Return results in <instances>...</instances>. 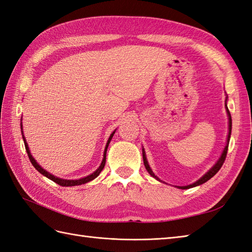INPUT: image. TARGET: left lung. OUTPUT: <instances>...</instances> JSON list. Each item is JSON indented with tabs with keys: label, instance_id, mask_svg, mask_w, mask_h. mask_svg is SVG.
Instances as JSON below:
<instances>
[{
	"label": "left lung",
	"instance_id": "1",
	"mask_svg": "<svg viewBox=\"0 0 252 252\" xmlns=\"http://www.w3.org/2000/svg\"><path fill=\"white\" fill-rule=\"evenodd\" d=\"M226 110H227V115H228V135H227V144H226L225 148H224V151H223V153H222V155H221L220 159L218 160V162L215 164V167L209 170L208 172L202 176V178H200L197 182H195L194 184H190V185H187V186H180L179 189H190V187H195V186H198V185H201V184L205 183V182H207L208 180H210V179L212 178V176H215V175L218 173V171L221 169V167L223 165L224 161H225L226 154H227V148H228V143H229V137H231V132H232V117H231V114H229V110H228V108H227V106H226ZM143 161H144V165H145L146 170L148 171V173L151 174L152 176H154L155 179L159 180V179L157 178V176L154 174V172L152 171L151 167H149V164H148V162H147V159H146V157H145V152H144V149H143Z\"/></svg>",
	"mask_w": 252,
	"mask_h": 252
}]
</instances>
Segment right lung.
Here are the masks:
<instances>
[{
  "label": "right lung",
  "mask_w": 252,
  "mask_h": 252,
  "mask_svg": "<svg viewBox=\"0 0 252 252\" xmlns=\"http://www.w3.org/2000/svg\"><path fill=\"white\" fill-rule=\"evenodd\" d=\"M21 129H23V127H21ZM115 132H116V131H114V132L111 133V135L109 136V140H108V142H107V145H106V147H105V152H104V158H103V161H101V163H100V165H99V168H98L97 170H96L94 173H92L91 175L87 176V178H83V179H80V180H63V179L56 178V176L52 175V174L49 173V172H46V171H45L44 169H42V168L40 167V165L35 162L34 158L31 156V154H30V152H29V148H28V145H27L25 137H23V138H24V142H25V147H26L27 154H28V157H29V159H30V161H31L32 165H33V167H34L37 171H39V172H40L41 174H43L44 176H46V178H49L50 180H52L53 182H55L56 184L61 185V186H76V185H81V184L88 183V182L94 180L95 178H97L98 174L101 172V170L104 169L105 163H106V153H107V148H108V145H109V143H110V141H111L112 136H114V134H115Z\"/></svg>",
  "instance_id": "right-lung-1"
}]
</instances>
